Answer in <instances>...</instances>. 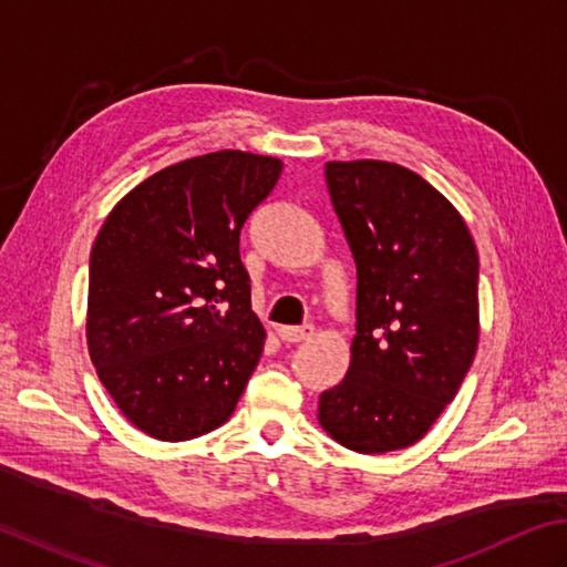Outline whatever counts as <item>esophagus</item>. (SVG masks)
Segmentation results:
<instances>
[{
  "instance_id": "1",
  "label": "esophagus",
  "mask_w": 567,
  "mask_h": 567,
  "mask_svg": "<svg viewBox=\"0 0 567 567\" xmlns=\"http://www.w3.org/2000/svg\"><path fill=\"white\" fill-rule=\"evenodd\" d=\"M313 326H284L279 328V334L284 342H303L313 334Z\"/></svg>"
}]
</instances>
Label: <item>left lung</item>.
Segmentation results:
<instances>
[{"label":"left lung","instance_id":"left-lung-1","mask_svg":"<svg viewBox=\"0 0 567 567\" xmlns=\"http://www.w3.org/2000/svg\"><path fill=\"white\" fill-rule=\"evenodd\" d=\"M326 183L357 261L352 364L318 421L354 453L429 433L475 360L480 259L457 210L386 161H330Z\"/></svg>","mask_w":567,"mask_h":567}]
</instances>
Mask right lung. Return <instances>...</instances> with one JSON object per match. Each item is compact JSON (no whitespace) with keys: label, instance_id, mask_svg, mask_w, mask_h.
I'll list each match as a JSON object with an SVG mask.
<instances>
[{"label":"right lung","instance_id":"1","mask_svg":"<svg viewBox=\"0 0 567 567\" xmlns=\"http://www.w3.org/2000/svg\"><path fill=\"white\" fill-rule=\"evenodd\" d=\"M281 161L215 152L122 198L90 254L87 344L100 381L138 431L178 443L233 415L264 332L239 257L247 217Z\"/></svg>","mask_w":567,"mask_h":567}]
</instances>
